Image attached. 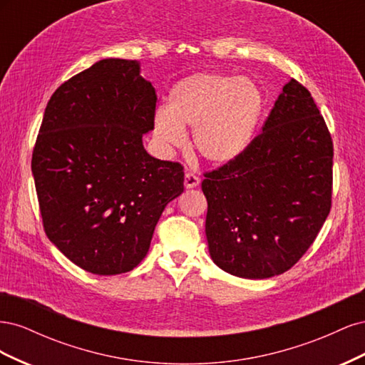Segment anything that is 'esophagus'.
I'll return each mask as SVG.
<instances>
[{
    "mask_svg": "<svg viewBox=\"0 0 365 365\" xmlns=\"http://www.w3.org/2000/svg\"><path fill=\"white\" fill-rule=\"evenodd\" d=\"M200 181H201L200 176H196L192 172H185V176H184L185 189H195L196 185H200Z\"/></svg>",
    "mask_w": 365,
    "mask_h": 365,
    "instance_id": "esophagus-1",
    "label": "esophagus"
}]
</instances>
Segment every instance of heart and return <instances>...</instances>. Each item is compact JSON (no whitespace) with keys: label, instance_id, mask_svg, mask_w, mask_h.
<instances>
[{"label":"heart","instance_id":"1","mask_svg":"<svg viewBox=\"0 0 365 365\" xmlns=\"http://www.w3.org/2000/svg\"><path fill=\"white\" fill-rule=\"evenodd\" d=\"M263 111L260 88L247 77L197 73L176 83L169 106L158 108L153 134L164 148H181L184 126L193 146L212 164H228L247 150Z\"/></svg>","mask_w":365,"mask_h":365}]
</instances>
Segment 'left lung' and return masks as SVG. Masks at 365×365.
Listing matches in <instances>:
<instances>
[{"label": "left lung", "instance_id": "1", "mask_svg": "<svg viewBox=\"0 0 365 365\" xmlns=\"http://www.w3.org/2000/svg\"><path fill=\"white\" fill-rule=\"evenodd\" d=\"M334 145L306 88L291 79L239 158L205 173V235L220 269L268 279L314 244L332 205Z\"/></svg>", "mask_w": 365, "mask_h": 365}]
</instances>
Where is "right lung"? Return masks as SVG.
I'll list each match as a JSON object with an SVG mask.
<instances>
[{
    "label": "right lung",
    "mask_w": 365,
    "mask_h": 365,
    "mask_svg": "<svg viewBox=\"0 0 365 365\" xmlns=\"http://www.w3.org/2000/svg\"><path fill=\"white\" fill-rule=\"evenodd\" d=\"M157 93L140 63L102 59L53 93L31 157L47 237L97 275L134 269L164 207L184 192L180 163L150 157Z\"/></svg>",
    "instance_id": "1"
}]
</instances>
